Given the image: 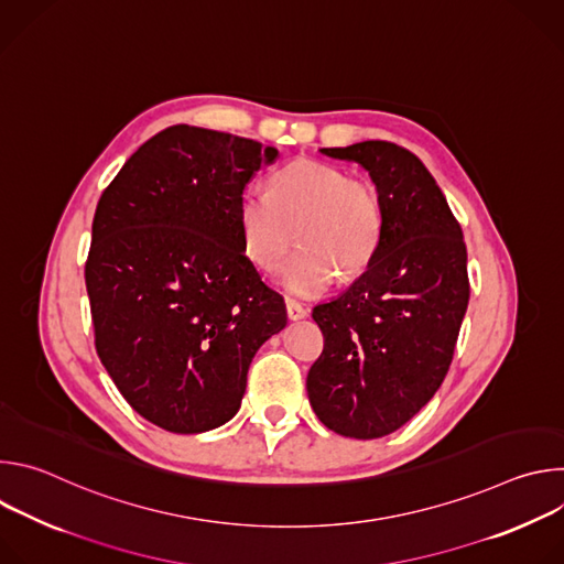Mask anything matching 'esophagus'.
I'll use <instances>...</instances> for the list:
<instances>
[{
	"mask_svg": "<svg viewBox=\"0 0 564 564\" xmlns=\"http://www.w3.org/2000/svg\"><path fill=\"white\" fill-rule=\"evenodd\" d=\"M285 310H288V316H290L292 321L305 318V316L310 314V310H307L305 305H301V303H296V301H292V299H288V301H285Z\"/></svg>",
	"mask_w": 564,
	"mask_h": 564,
	"instance_id": "34e87169",
	"label": "esophagus"
}]
</instances>
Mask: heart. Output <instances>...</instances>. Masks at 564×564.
I'll list each match as a JSON object with an SVG mask.
<instances>
[{
  "label": "heart",
  "mask_w": 564,
  "mask_h": 564,
  "mask_svg": "<svg viewBox=\"0 0 564 564\" xmlns=\"http://www.w3.org/2000/svg\"><path fill=\"white\" fill-rule=\"evenodd\" d=\"M238 225L250 259L274 270L294 240L301 248L283 263L281 281L299 296L324 292L335 276L352 281L375 261L386 225L379 187L346 170L299 158L270 178V194L248 187L238 198Z\"/></svg>",
  "instance_id": "obj_1"
}]
</instances>
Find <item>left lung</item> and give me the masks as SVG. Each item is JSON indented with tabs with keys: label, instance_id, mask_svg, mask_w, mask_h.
<instances>
[{
	"label": "left lung",
	"instance_id": "1",
	"mask_svg": "<svg viewBox=\"0 0 564 564\" xmlns=\"http://www.w3.org/2000/svg\"><path fill=\"white\" fill-rule=\"evenodd\" d=\"M321 153L370 174L386 225L370 268L312 310L324 352L305 386L330 431L375 440L413 420L448 372L470 294L466 246L442 189L409 149L366 140Z\"/></svg>",
	"mask_w": 564,
	"mask_h": 564
}]
</instances>
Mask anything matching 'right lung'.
Wrapping results in <instances>:
<instances>
[{
    "label": "right lung",
    "instance_id": "1",
    "mask_svg": "<svg viewBox=\"0 0 564 564\" xmlns=\"http://www.w3.org/2000/svg\"><path fill=\"white\" fill-rule=\"evenodd\" d=\"M279 151L176 124L102 192L85 281L96 350L129 406L170 433L229 422L257 350L285 328L246 257L238 198Z\"/></svg>",
    "mask_w": 564,
    "mask_h": 564
}]
</instances>
